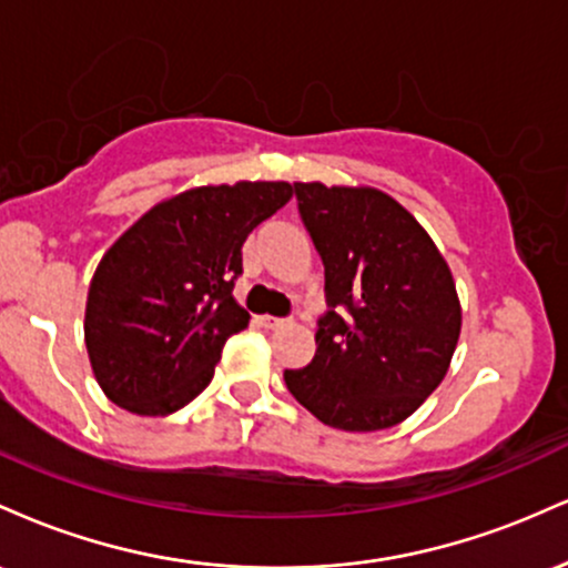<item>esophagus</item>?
Wrapping results in <instances>:
<instances>
[{"mask_svg": "<svg viewBox=\"0 0 568 568\" xmlns=\"http://www.w3.org/2000/svg\"><path fill=\"white\" fill-rule=\"evenodd\" d=\"M258 325H262V328L277 331V328H285V325H288V321H285V317H272V315H264V317H258Z\"/></svg>", "mask_w": 568, "mask_h": 568, "instance_id": "esophagus-1", "label": "esophagus"}]
</instances>
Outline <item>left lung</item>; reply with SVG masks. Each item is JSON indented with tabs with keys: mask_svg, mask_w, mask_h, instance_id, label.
<instances>
[{
	"mask_svg": "<svg viewBox=\"0 0 568 568\" xmlns=\"http://www.w3.org/2000/svg\"><path fill=\"white\" fill-rule=\"evenodd\" d=\"M325 266L328 312L310 366L285 384L323 425L374 433L408 419L446 376L462 306L446 258L400 202L371 186L293 184Z\"/></svg>",
	"mask_w": 568,
	"mask_h": 568,
	"instance_id": "8db88e82",
	"label": "left lung"
}]
</instances>
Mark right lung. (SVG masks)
Segmentation results:
<instances>
[{
  "label": "right lung",
  "instance_id": "obj_1",
  "mask_svg": "<svg viewBox=\"0 0 568 568\" xmlns=\"http://www.w3.org/2000/svg\"><path fill=\"white\" fill-rule=\"evenodd\" d=\"M285 181L197 186L162 200L103 253L84 306V344L103 395L168 416L213 379L251 315L234 302L243 243L291 200Z\"/></svg>",
  "mask_w": 568,
  "mask_h": 568
}]
</instances>
